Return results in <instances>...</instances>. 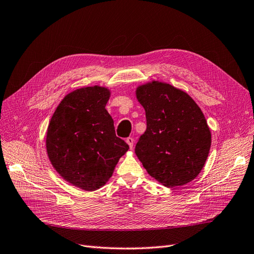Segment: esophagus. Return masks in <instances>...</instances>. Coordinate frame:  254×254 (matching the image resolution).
Returning <instances> with one entry per match:
<instances>
[{"instance_id": "1", "label": "esophagus", "mask_w": 254, "mask_h": 254, "mask_svg": "<svg viewBox=\"0 0 254 254\" xmlns=\"http://www.w3.org/2000/svg\"><path fill=\"white\" fill-rule=\"evenodd\" d=\"M126 142H127V144L129 145V147L132 149V147H133V143H134V140H133V137H131V136H129V137H127V139H126Z\"/></svg>"}]
</instances>
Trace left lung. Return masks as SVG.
<instances>
[{"label": "left lung", "mask_w": 254, "mask_h": 254, "mask_svg": "<svg viewBox=\"0 0 254 254\" xmlns=\"http://www.w3.org/2000/svg\"><path fill=\"white\" fill-rule=\"evenodd\" d=\"M146 113V131L135 155L147 173L167 188L183 186L201 172L211 147L202 111L186 92L152 81L136 89Z\"/></svg>", "instance_id": "8db88e82"}]
</instances>
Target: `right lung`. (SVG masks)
<instances>
[{
	"label": "right lung",
	"mask_w": 254,
	"mask_h": 254,
	"mask_svg": "<svg viewBox=\"0 0 254 254\" xmlns=\"http://www.w3.org/2000/svg\"><path fill=\"white\" fill-rule=\"evenodd\" d=\"M110 91L87 87L68 93L54 112L47 133V151L64 180L95 190L109 180L128 144L115 134L106 110Z\"/></svg>",
	"instance_id": "1"
}]
</instances>
